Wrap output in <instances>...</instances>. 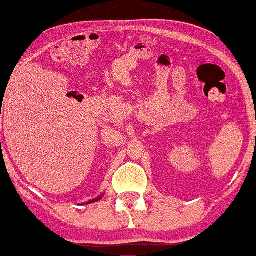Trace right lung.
<instances>
[{"label":"right lung","instance_id":"1","mask_svg":"<svg viewBox=\"0 0 256 256\" xmlns=\"http://www.w3.org/2000/svg\"><path fill=\"white\" fill-rule=\"evenodd\" d=\"M100 198H98V199H94V200H92V202H96V200H100Z\"/></svg>","mask_w":256,"mask_h":256}]
</instances>
